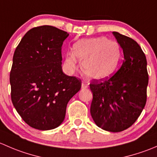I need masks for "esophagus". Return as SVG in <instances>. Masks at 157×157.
Here are the masks:
<instances>
[{"instance_id": "1", "label": "esophagus", "mask_w": 157, "mask_h": 157, "mask_svg": "<svg viewBox=\"0 0 157 157\" xmlns=\"http://www.w3.org/2000/svg\"><path fill=\"white\" fill-rule=\"evenodd\" d=\"M82 89H87L88 88V84L87 83H84V82H83L82 83Z\"/></svg>"}]
</instances>
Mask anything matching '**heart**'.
<instances>
[{
    "label": "heart",
    "instance_id": "b5f03b06",
    "mask_svg": "<svg viewBox=\"0 0 157 157\" xmlns=\"http://www.w3.org/2000/svg\"><path fill=\"white\" fill-rule=\"evenodd\" d=\"M74 52L65 56L64 64L70 71L77 68V59L81 62V70L90 79L102 80L112 77L119 66L121 50L115 41L105 36L82 39L73 47Z\"/></svg>",
    "mask_w": 157,
    "mask_h": 157
}]
</instances>
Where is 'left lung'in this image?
<instances>
[{
    "label": "left lung",
    "mask_w": 157,
    "mask_h": 157,
    "mask_svg": "<svg viewBox=\"0 0 157 157\" xmlns=\"http://www.w3.org/2000/svg\"><path fill=\"white\" fill-rule=\"evenodd\" d=\"M124 54L121 67L105 80H93L90 114L98 127L120 132L131 127L147 102V59L140 45L131 38L113 32Z\"/></svg>",
    "instance_id": "8db88e82"
}]
</instances>
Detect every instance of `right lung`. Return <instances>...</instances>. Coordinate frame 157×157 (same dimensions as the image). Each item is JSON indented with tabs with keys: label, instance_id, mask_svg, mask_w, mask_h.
Listing matches in <instances>:
<instances>
[{
	"label": "right lung",
	"instance_id": "obj_1",
	"mask_svg": "<svg viewBox=\"0 0 157 157\" xmlns=\"http://www.w3.org/2000/svg\"><path fill=\"white\" fill-rule=\"evenodd\" d=\"M69 36L52 26L31 29L17 45L10 74L11 100L23 121L42 131L63 122L81 80L63 73L61 47Z\"/></svg>",
	"mask_w": 157,
	"mask_h": 157
}]
</instances>
